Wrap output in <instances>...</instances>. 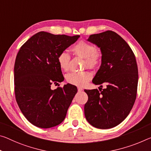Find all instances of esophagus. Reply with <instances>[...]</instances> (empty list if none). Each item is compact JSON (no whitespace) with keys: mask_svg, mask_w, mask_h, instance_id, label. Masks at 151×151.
I'll use <instances>...</instances> for the list:
<instances>
[{"mask_svg":"<svg viewBox=\"0 0 151 151\" xmlns=\"http://www.w3.org/2000/svg\"><path fill=\"white\" fill-rule=\"evenodd\" d=\"M83 89V88H81V87H78V92H81V91H82Z\"/></svg>","mask_w":151,"mask_h":151,"instance_id":"esophagus-1","label":"esophagus"}]
</instances>
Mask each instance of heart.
<instances>
[{
    "label": "heart",
    "mask_w": 151,
    "mask_h": 151,
    "mask_svg": "<svg viewBox=\"0 0 151 151\" xmlns=\"http://www.w3.org/2000/svg\"><path fill=\"white\" fill-rule=\"evenodd\" d=\"M72 50L77 56L85 58V68H95L101 63L102 58L101 49L90 43L84 41L78 42L72 47ZM57 61L61 69L65 71L68 70L70 56L66 52L63 51L59 53L57 56ZM92 77V74L89 71L74 72L68 73L66 76V79L71 85L82 87L87 84Z\"/></svg>",
    "instance_id": "obj_1"
}]
</instances>
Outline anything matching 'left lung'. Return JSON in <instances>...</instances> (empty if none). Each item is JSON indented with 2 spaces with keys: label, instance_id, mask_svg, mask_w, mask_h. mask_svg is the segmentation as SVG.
I'll return each mask as SVG.
<instances>
[{
  "label": "left lung",
  "instance_id": "1",
  "mask_svg": "<svg viewBox=\"0 0 151 151\" xmlns=\"http://www.w3.org/2000/svg\"><path fill=\"white\" fill-rule=\"evenodd\" d=\"M87 41L102 52L101 64L92 82L106 83V88L85 90V118L97 128H114L126 119L135 102L138 81L135 56L125 40L112 31L91 35Z\"/></svg>",
  "mask_w": 151,
  "mask_h": 151
}]
</instances>
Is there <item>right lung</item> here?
<instances>
[{"instance_id":"1","label":"right lung","mask_w":151,"mask_h":151,"mask_svg":"<svg viewBox=\"0 0 151 151\" xmlns=\"http://www.w3.org/2000/svg\"><path fill=\"white\" fill-rule=\"evenodd\" d=\"M79 37L38 32L21 47L17 55L14 66L16 101L26 119L37 127H54L65 119L77 88L67 84L52 90L51 85L64 79L57 61L58 54Z\"/></svg>"}]
</instances>
